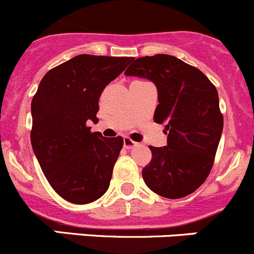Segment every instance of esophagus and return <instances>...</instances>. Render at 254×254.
I'll return each mask as SVG.
<instances>
[{
	"mask_svg": "<svg viewBox=\"0 0 254 254\" xmlns=\"http://www.w3.org/2000/svg\"><path fill=\"white\" fill-rule=\"evenodd\" d=\"M136 145H137V142L132 141V140L130 139V137L124 136V147H125V148H127V150H130V148L135 147V146H136Z\"/></svg>",
	"mask_w": 254,
	"mask_h": 254,
	"instance_id": "1",
	"label": "esophagus"
}]
</instances>
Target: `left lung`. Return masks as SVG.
Wrapping results in <instances>:
<instances>
[{"label": "left lung", "instance_id": "obj_1", "mask_svg": "<svg viewBox=\"0 0 254 254\" xmlns=\"http://www.w3.org/2000/svg\"><path fill=\"white\" fill-rule=\"evenodd\" d=\"M125 75L156 84L153 120L165 125L167 134V145L150 146L152 158L142 170L146 186L165 198L189 195L209 176L221 137L224 117L216 88L200 70L166 54L136 59Z\"/></svg>", "mask_w": 254, "mask_h": 254}]
</instances>
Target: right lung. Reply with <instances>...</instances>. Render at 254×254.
I'll list each match as a JSON object with an SVG mask.
<instances>
[{
    "instance_id": "obj_1",
    "label": "right lung",
    "mask_w": 254,
    "mask_h": 254,
    "mask_svg": "<svg viewBox=\"0 0 254 254\" xmlns=\"http://www.w3.org/2000/svg\"><path fill=\"white\" fill-rule=\"evenodd\" d=\"M134 58L82 54L51 68L32 101L30 141L54 190L73 204H88L108 189L122 136L91 132L102 92Z\"/></svg>"
}]
</instances>
